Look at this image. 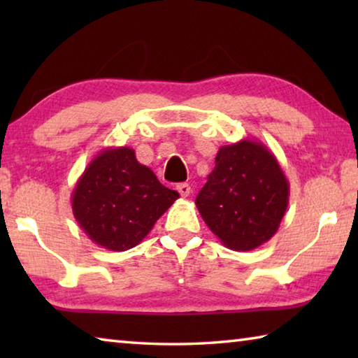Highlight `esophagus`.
Segmentation results:
<instances>
[{
	"mask_svg": "<svg viewBox=\"0 0 358 358\" xmlns=\"http://www.w3.org/2000/svg\"><path fill=\"white\" fill-rule=\"evenodd\" d=\"M177 189H178L181 197H187V196H189V194H191V186L187 185V183H180V185H177Z\"/></svg>",
	"mask_w": 358,
	"mask_h": 358,
	"instance_id": "1",
	"label": "esophagus"
}]
</instances>
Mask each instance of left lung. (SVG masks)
<instances>
[{
	"label": "left lung",
	"mask_w": 358,
	"mask_h": 358,
	"mask_svg": "<svg viewBox=\"0 0 358 358\" xmlns=\"http://www.w3.org/2000/svg\"><path fill=\"white\" fill-rule=\"evenodd\" d=\"M196 205L224 246L251 251L280 227L289 205V181L262 142L243 138L217 151Z\"/></svg>",
	"instance_id": "obj_1"
}]
</instances>
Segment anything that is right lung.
I'll use <instances>...</instances> for the list:
<instances>
[{
    "mask_svg": "<svg viewBox=\"0 0 358 358\" xmlns=\"http://www.w3.org/2000/svg\"><path fill=\"white\" fill-rule=\"evenodd\" d=\"M180 196L159 183L129 147L106 148L77 180L71 203L88 238L108 251H126L147 237Z\"/></svg>",
    "mask_w": 358,
    "mask_h": 358,
    "instance_id": "1",
    "label": "right lung"
}]
</instances>
